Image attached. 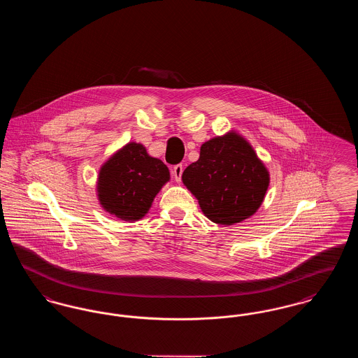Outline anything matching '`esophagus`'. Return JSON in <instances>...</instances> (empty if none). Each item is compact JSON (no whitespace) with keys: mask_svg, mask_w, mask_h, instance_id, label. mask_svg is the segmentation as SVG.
Listing matches in <instances>:
<instances>
[{"mask_svg":"<svg viewBox=\"0 0 358 358\" xmlns=\"http://www.w3.org/2000/svg\"><path fill=\"white\" fill-rule=\"evenodd\" d=\"M182 171H184V166H182L181 164H178V165H174V166H173V169H171V174H173V177H174V180H176L177 182H180V181H181Z\"/></svg>","mask_w":358,"mask_h":358,"instance_id":"esophagus-1","label":"esophagus"}]
</instances>
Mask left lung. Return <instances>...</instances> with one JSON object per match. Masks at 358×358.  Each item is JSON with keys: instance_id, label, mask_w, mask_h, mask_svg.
<instances>
[{"instance_id": "1", "label": "left lung", "mask_w": 358, "mask_h": 358, "mask_svg": "<svg viewBox=\"0 0 358 358\" xmlns=\"http://www.w3.org/2000/svg\"><path fill=\"white\" fill-rule=\"evenodd\" d=\"M182 181L209 220L232 225L255 213L270 177L254 149L229 133L205 142L199 161L182 173Z\"/></svg>"}]
</instances>
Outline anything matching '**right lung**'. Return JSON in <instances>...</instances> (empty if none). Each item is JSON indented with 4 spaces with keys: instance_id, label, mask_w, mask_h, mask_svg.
<instances>
[{
    "instance_id": "obj_1",
    "label": "right lung",
    "mask_w": 358,
    "mask_h": 358,
    "mask_svg": "<svg viewBox=\"0 0 358 358\" xmlns=\"http://www.w3.org/2000/svg\"><path fill=\"white\" fill-rule=\"evenodd\" d=\"M169 181V169L139 143H129L99 173L98 196L103 208L122 220L145 216L155 194Z\"/></svg>"
}]
</instances>
